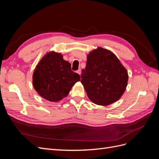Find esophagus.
<instances>
[{"label": "esophagus", "instance_id": "obj_1", "mask_svg": "<svg viewBox=\"0 0 159 159\" xmlns=\"http://www.w3.org/2000/svg\"><path fill=\"white\" fill-rule=\"evenodd\" d=\"M77 73H78L79 75H81V70L79 69L78 71H77Z\"/></svg>", "mask_w": 159, "mask_h": 159}]
</instances>
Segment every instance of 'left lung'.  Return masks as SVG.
I'll list each match as a JSON object with an SVG mask.
<instances>
[{"label":"left lung","instance_id":"left-lung-1","mask_svg":"<svg viewBox=\"0 0 159 159\" xmlns=\"http://www.w3.org/2000/svg\"><path fill=\"white\" fill-rule=\"evenodd\" d=\"M81 78L91 102L106 106L121 98L126 90L129 75L126 68L111 51L98 47L88 54Z\"/></svg>","mask_w":159,"mask_h":159}]
</instances>
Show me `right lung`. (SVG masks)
Here are the masks:
<instances>
[{
    "label": "right lung",
    "instance_id": "right-lung-1",
    "mask_svg": "<svg viewBox=\"0 0 159 159\" xmlns=\"http://www.w3.org/2000/svg\"><path fill=\"white\" fill-rule=\"evenodd\" d=\"M79 81L80 75L71 70V64L64 60L63 55L54 51L42 57L32 75L33 87L38 94L51 102L66 97Z\"/></svg>",
    "mask_w": 159,
    "mask_h": 159
}]
</instances>
